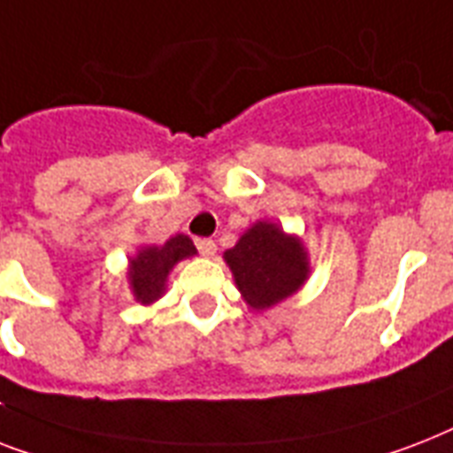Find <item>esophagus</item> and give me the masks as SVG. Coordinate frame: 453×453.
Returning <instances> with one entry per match:
<instances>
[{"instance_id": "esophagus-1", "label": "esophagus", "mask_w": 453, "mask_h": 453, "mask_svg": "<svg viewBox=\"0 0 453 453\" xmlns=\"http://www.w3.org/2000/svg\"><path fill=\"white\" fill-rule=\"evenodd\" d=\"M195 244H197L199 254L206 256V258H211L216 254V242L209 240V237H199V240H195Z\"/></svg>"}]
</instances>
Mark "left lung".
<instances>
[{"label":"left lung","instance_id":"1","mask_svg":"<svg viewBox=\"0 0 453 453\" xmlns=\"http://www.w3.org/2000/svg\"><path fill=\"white\" fill-rule=\"evenodd\" d=\"M226 261L244 301L254 310L273 308L308 277L301 242L287 237L275 223H256L227 249Z\"/></svg>","mask_w":453,"mask_h":453}]
</instances>
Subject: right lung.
Returning a JSON list of instances; mask_svg holds the SVG:
<instances>
[{
	"mask_svg": "<svg viewBox=\"0 0 453 453\" xmlns=\"http://www.w3.org/2000/svg\"><path fill=\"white\" fill-rule=\"evenodd\" d=\"M197 254V249L192 244L190 237L176 234L171 237L162 247H145L138 251V256L131 261V287H134V296L143 305L157 301L164 294V282L169 270L178 261H183L188 256Z\"/></svg>",
	"mask_w": 453,
	"mask_h": 453,
	"instance_id": "1",
	"label": "right lung"
}]
</instances>
